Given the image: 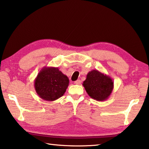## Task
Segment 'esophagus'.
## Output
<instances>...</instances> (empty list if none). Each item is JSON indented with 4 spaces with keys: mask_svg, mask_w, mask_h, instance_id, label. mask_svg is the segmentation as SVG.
I'll return each mask as SVG.
<instances>
[{
    "mask_svg": "<svg viewBox=\"0 0 149 149\" xmlns=\"http://www.w3.org/2000/svg\"><path fill=\"white\" fill-rule=\"evenodd\" d=\"M74 84L75 85H79L81 84V81L79 79H78L77 81H74Z\"/></svg>",
    "mask_w": 149,
    "mask_h": 149,
    "instance_id": "1",
    "label": "esophagus"
}]
</instances>
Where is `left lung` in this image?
<instances>
[{"label":"left lung","instance_id":"1","mask_svg":"<svg viewBox=\"0 0 149 149\" xmlns=\"http://www.w3.org/2000/svg\"><path fill=\"white\" fill-rule=\"evenodd\" d=\"M83 86L89 97L97 101L108 99L114 89V82L110 76L93 70L87 75Z\"/></svg>","mask_w":149,"mask_h":149}]
</instances>
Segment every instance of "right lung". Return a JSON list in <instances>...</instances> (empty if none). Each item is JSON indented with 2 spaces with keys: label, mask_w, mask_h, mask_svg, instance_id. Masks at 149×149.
Returning a JSON list of instances; mask_svg holds the SVG:
<instances>
[{
  "label": "right lung",
  "mask_w": 149,
  "mask_h": 149,
  "mask_svg": "<svg viewBox=\"0 0 149 149\" xmlns=\"http://www.w3.org/2000/svg\"><path fill=\"white\" fill-rule=\"evenodd\" d=\"M69 79L58 68L44 67L35 79L37 94L47 101H53L64 95L69 85Z\"/></svg>",
  "instance_id": "obj_1"
}]
</instances>
